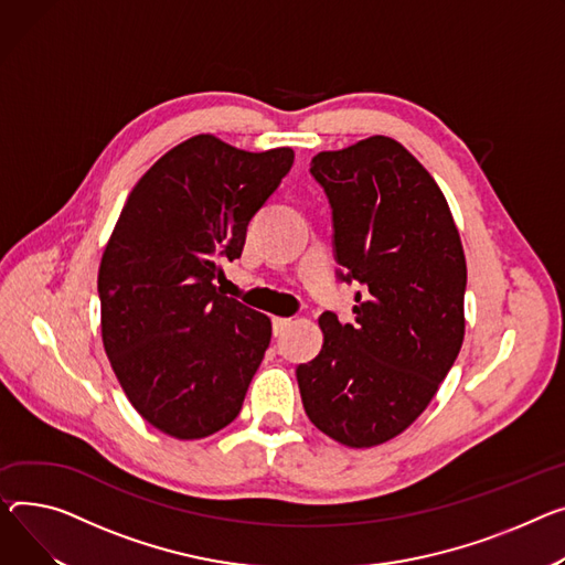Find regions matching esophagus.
I'll return each mask as SVG.
<instances>
[{
    "label": "esophagus",
    "mask_w": 565,
    "mask_h": 565,
    "mask_svg": "<svg viewBox=\"0 0 565 565\" xmlns=\"http://www.w3.org/2000/svg\"><path fill=\"white\" fill-rule=\"evenodd\" d=\"M286 327H290V318H273V331H275V335L284 333Z\"/></svg>",
    "instance_id": "esophagus-1"
}]
</instances>
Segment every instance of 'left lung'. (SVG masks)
I'll use <instances>...</instances> for the list:
<instances>
[{"label": "left lung", "instance_id": "obj_1", "mask_svg": "<svg viewBox=\"0 0 565 565\" xmlns=\"http://www.w3.org/2000/svg\"><path fill=\"white\" fill-rule=\"evenodd\" d=\"M331 206L335 277L359 281L354 322L320 316V354L297 365L309 420L348 447L402 434L463 343L466 256L431 174L386 136L311 159Z\"/></svg>", "mask_w": 565, "mask_h": 565}]
</instances>
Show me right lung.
Masks as SVG:
<instances>
[{"mask_svg":"<svg viewBox=\"0 0 565 565\" xmlns=\"http://www.w3.org/2000/svg\"><path fill=\"white\" fill-rule=\"evenodd\" d=\"M292 149L243 152L202 134L149 168L104 249L102 341L140 416L179 440L236 420L273 335L270 318L222 295V258L292 166Z\"/></svg>","mask_w":565,"mask_h":565,"instance_id":"obj_1","label":"right lung"}]
</instances>
